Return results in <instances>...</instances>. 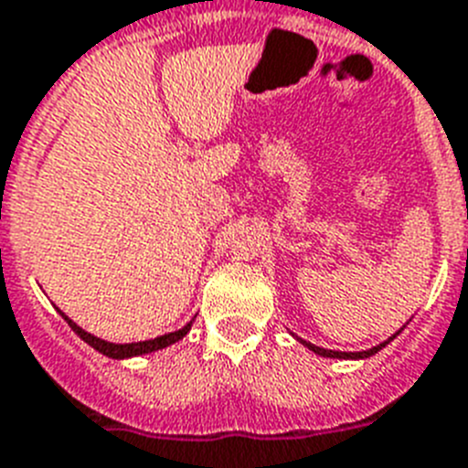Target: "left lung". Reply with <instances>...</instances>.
Returning <instances> with one entry per match:
<instances>
[{
	"label": "left lung",
	"mask_w": 468,
	"mask_h": 468,
	"mask_svg": "<svg viewBox=\"0 0 468 468\" xmlns=\"http://www.w3.org/2000/svg\"><path fill=\"white\" fill-rule=\"evenodd\" d=\"M402 331V329H400ZM400 331H398V334H400ZM398 334H393V336L388 338V341H383V343H378V346H374V348H369V350H362V353H338V350H326V348H319V346H313V343H307V341H303V338H298V341L303 343V346H305L307 350H313V353H317V355H322V357H334V359H365V357H371V355L374 353H378V350L381 348H386V346H388L390 341H393L395 336H398Z\"/></svg>",
	"instance_id": "left-lung-1"
}]
</instances>
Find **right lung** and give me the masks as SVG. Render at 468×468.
<instances>
[{"mask_svg": "<svg viewBox=\"0 0 468 468\" xmlns=\"http://www.w3.org/2000/svg\"><path fill=\"white\" fill-rule=\"evenodd\" d=\"M58 310V307H56ZM61 313V310H58ZM61 317L66 319L68 324H70V329L78 334L80 338L85 343H90L91 348L99 350L101 355H106V357H113V359H127V357H137V355H149V353H155V350H163L167 348V346H173V343L182 341V338L189 334L191 329V322L189 324H185L179 331H173V334H165V336H158V338H151V341H139V343H109L103 341V338H97L94 334H90V331H85L82 326H78L73 322V319L68 317L66 313H61Z\"/></svg>", "mask_w": 468, "mask_h": 468, "instance_id": "obj_1", "label": "right lung"}]
</instances>
